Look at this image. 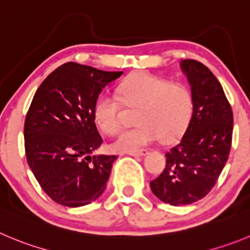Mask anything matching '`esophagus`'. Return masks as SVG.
<instances>
[{"label": "esophagus", "instance_id": "obj_1", "mask_svg": "<svg viewBox=\"0 0 250 250\" xmlns=\"http://www.w3.org/2000/svg\"><path fill=\"white\" fill-rule=\"evenodd\" d=\"M148 154V150H138V151H130L128 153V155H132V157H144Z\"/></svg>", "mask_w": 250, "mask_h": 250}]
</instances>
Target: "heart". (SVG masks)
<instances>
[{
  "label": "heart",
  "instance_id": "heart-1",
  "mask_svg": "<svg viewBox=\"0 0 250 250\" xmlns=\"http://www.w3.org/2000/svg\"><path fill=\"white\" fill-rule=\"evenodd\" d=\"M117 97L125 106L138 107L136 127L122 130L112 142L111 148L118 153L138 151L158 137L163 142L174 141L192 114V95L185 85L144 72L123 80L117 87ZM118 100L102 93L93 104V120L106 134H113L121 125Z\"/></svg>",
  "mask_w": 250,
  "mask_h": 250
}]
</instances>
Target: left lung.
I'll list each match as a JSON object with an SVG mask.
<instances>
[{
    "mask_svg": "<svg viewBox=\"0 0 250 250\" xmlns=\"http://www.w3.org/2000/svg\"><path fill=\"white\" fill-rule=\"evenodd\" d=\"M180 67L192 95V116L184 136L167 154V165L150 188L160 201L171 206L199 201L214 186L232 146L233 113L220 81L196 60Z\"/></svg>",
    "mask_w": 250,
    "mask_h": 250,
    "instance_id": "left-lung-1",
    "label": "left lung"
}]
</instances>
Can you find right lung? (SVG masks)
Listing matches in <instances>:
<instances>
[{
  "label": "right lung",
  "instance_id": "add662e5",
  "mask_svg": "<svg viewBox=\"0 0 250 250\" xmlns=\"http://www.w3.org/2000/svg\"><path fill=\"white\" fill-rule=\"evenodd\" d=\"M123 71L66 62L42 83L24 122L28 165L57 204L80 207L106 188L116 155H91L102 144L93 104Z\"/></svg>",
  "mask_w": 250,
  "mask_h": 250
}]
</instances>
